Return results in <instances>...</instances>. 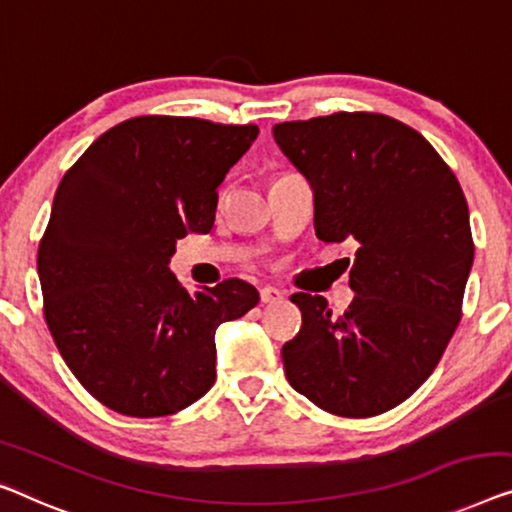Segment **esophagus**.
<instances>
[{
  "instance_id": "obj_1",
  "label": "esophagus",
  "mask_w": 512,
  "mask_h": 512,
  "mask_svg": "<svg viewBox=\"0 0 512 512\" xmlns=\"http://www.w3.org/2000/svg\"><path fill=\"white\" fill-rule=\"evenodd\" d=\"M281 300H284V293H281L279 288L274 286L261 288V302H265V305H274V302H281Z\"/></svg>"
}]
</instances>
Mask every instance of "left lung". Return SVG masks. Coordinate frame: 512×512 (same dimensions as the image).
<instances>
[{"instance_id":"obj_1","label":"left lung","mask_w":512,"mask_h":512,"mask_svg":"<svg viewBox=\"0 0 512 512\" xmlns=\"http://www.w3.org/2000/svg\"><path fill=\"white\" fill-rule=\"evenodd\" d=\"M272 136L314 189L318 240H355L342 316L295 293L302 328L281 348L288 383L323 411L379 416L439 365L473 265L469 207L416 129L376 113L281 122Z\"/></svg>"}]
</instances>
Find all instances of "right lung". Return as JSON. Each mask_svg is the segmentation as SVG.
Instances as JSON below:
<instances>
[{
	"label": "right lung",
	"instance_id": "right-lung-1",
	"mask_svg": "<svg viewBox=\"0 0 512 512\" xmlns=\"http://www.w3.org/2000/svg\"><path fill=\"white\" fill-rule=\"evenodd\" d=\"M256 124L145 115L108 129L59 182L39 244L46 323L85 390L108 409L159 418L217 379L221 323L258 305L242 279L189 293L168 263L210 233L217 187Z\"/></svg>",
	"mask_w": 512,
	"mask_h": 512
}]
</instances>
